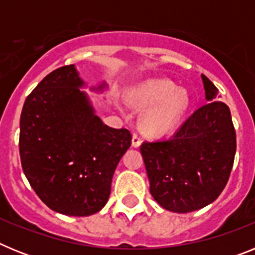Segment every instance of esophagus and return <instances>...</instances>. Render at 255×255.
<instances>
[{
	"instance_id": "34e87169",
	"label": "esophagus",
	"mask_w": 255,
	"mask_h": 255,
	"mask_svg": "<svg viewBox=\"0 0 255 255\" xmlns=\"http://www.w3.org/2000/svg\"><path fill=\"white\" fill-rule=\"evenodd\" d=\"M131 144H132V147H134V148H139V147H140L141 140H140V138H139L138 134H132Z\"/></svg>"
}]
</instances>
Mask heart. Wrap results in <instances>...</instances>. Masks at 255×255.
Wrapping results in <instances>:
<instances>
[{"mask_svg":"<svg viewBox=\"0 0 255 255\" xmlns=\"http://www.w3.org/2000/svg\"><path fill=\"white\" fill-rule=\"evenodd\" d=\"M128 101L139 110H148L140 119V128L150 135L167 134L175 129L190 106L188 91L167 79L139 85L130 92Z\"/></svg>","mask_w":255,"mask_h":255,"instance_id":"heart-1","label":"heart"}]
</instances>
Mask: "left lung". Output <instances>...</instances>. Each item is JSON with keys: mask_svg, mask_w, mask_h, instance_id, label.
<instances>
[{"mask_svg": "<svg viewBox=\"0 0 255 255\" xmlns=\"http://www.w3.org/2000/svg\"><path fill=\"white\" fill-rule=\"evenodd\" d=\"M206 100L167 140L144 141L140 152L149 190L161 207L176 213L198 211L215 202L229 181L236 152L230 108L202 74Z\"/></svg>", "mask_w": 255, "mask_h": 255, "instance_id": "8db88e82", "label": "left lung"}]
</instances>
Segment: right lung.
Returning a JSON list of instances; mask_svg holds the SVG:
<instances>
[{
	"mask_svg": "<svg viewBox=\"0 0 255 255\" xmlns=\"http://www.w3.org/2000/svg\"><path fill=\"white\" fill-rule=\"evenodd\" d=\"M85 87L75 65L60 67L26 97L20 116V158L29 184L52 211L76 217L106 206L115 170L131 145L129 130L97 116ZM107 88L102 82L91 91Z\"/></svg>",
	"mask_w": 255,
	"mask_h": 255,
	"instance_id": "obj_1",
	"label": "right lung"
}]
</instances>
